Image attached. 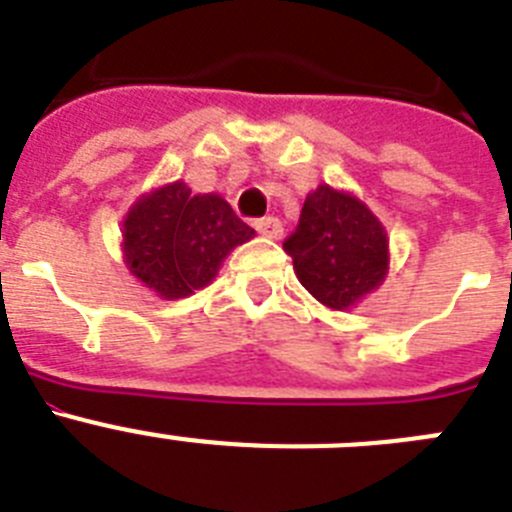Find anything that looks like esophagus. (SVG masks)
<instances>
[{"instance_id":"34e87169","label":"esophagus","mask_w":512,"mask_h":512,"mask_svg":"<svg viewBox=\"0 0 512 512\" xmlns=\"http://www.w3.org/2000/svg\"><path fill=\"white\" fill-rule=\"evenodd\" d=\"M256 230H259L264 238H274L277 241L279 235H282V223H279V217H261V220H256Z\"/></svg>"}]
</instances>
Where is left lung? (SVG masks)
Here are the masks:
<instances>
[{
	"instance_id": "left-lung-1",
	"label": "left lung",
	"mask_w": 512,
	"mask_h": 512,
	"mask_svg": "<svg viewBox=\"0 0 512 512\" xmlns=\"http://www.w3.org/2000/svg\"><path fill=\"white\" fill-rule=\"evenodd\" d=\"M284 251L292 256L302 287L333 310H346L369 295L387 271L382 223L356 197L325 184L307 194Z\"/></svg>"
}]
</instances>
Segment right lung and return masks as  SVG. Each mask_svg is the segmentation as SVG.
I'll use <instances>...</instances> for the list:
<instances>
[{
	"mask_svg": "<svg viewBox=\"0 0 512 512\" xmlns=\"http://www.w3.org/2000/svg\"><path fill=\"white\" fill-rule=\"evenodd\" d=\"M233 207L217 194H192L184 182L148 194L125 220V259L161 297H187L212 282L230 248L251 241Z\"/></svg>",
	"mask_w": 512,
	"mask_h": 512,
	"instance_id": "add662e5",
	"label": "right lung"
}]
</instances>
